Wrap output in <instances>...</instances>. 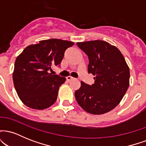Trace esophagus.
Here are the masks:
<instances>
[{
    "mask_svg": "<svg viewBox=\"0 0 146 146\" xmlns=\"http://www.w3.org/2000/svg\"><path fill=\"white\" fill-rule=\"evenodd\" d=\"M75 46H76V44H75Z\"/></svg>",
    "mask_w": 146,
    "mask_h": 146,
    "instance_id": "34e87169",
    "label": "esophagus"
}]
</instances>
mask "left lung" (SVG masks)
<instances>
[{
  "mask_svg": "<svg viewBox=\"0 0 146 146\" xmlns=\"http://www.w3.org/2000/svg\"><path fill=\"white\" fill-rule=\"evenodd\" d=\"M74 43L60 39L41 40L27 46L16 58L13 72L15 89L22 102L33 109L44 110L55 103L60 86L66 81L54 68Z\"/></svg>",
  "mask_w": 146,
  "mask_h": 146,
  "instance_id": "obj_1",
  "label": "left lung"
}]
</instances>
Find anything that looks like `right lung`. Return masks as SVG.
I'll use <instances>...</instances> for the list:
<instances>
[{"instance_id":"1","label":"right lung","mask_w":146,"mask_h":146,"mask_svg":"<svg viewBox=\"0 0 146 146\" xmlns=\"http://www.w3.org/2000/svg\"><path fill=\"white\" fill-rule=\"evenodd\" d=\"M77 45L88 56V73L94 76L93 84L81 82L80 88L75 92L77 102L87 113H108L120 103L128 90V64L119 50L107 42L88 41Z\"/></svg>"}]
</instances>
